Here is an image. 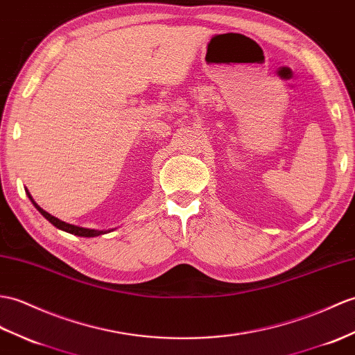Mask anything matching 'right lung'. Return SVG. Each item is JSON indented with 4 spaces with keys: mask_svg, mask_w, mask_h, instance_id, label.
Returning a JSON list of instances; mask_svg holds the SVG:
<instances>
[{
    "mask_svg": "<svg viewBox=\"0 0 355 355\" xmlns=\"http://www.w3.org/2000/svg\"><path fill=\"white\" fill-rule=\"evenodd\" d=\"M27 195H28V198L31 200V202L35 204V207L40 211V215H44V218H46L49 222H51V224L54 225V227H57L59 230H63V232H66V233H71V234H76V236H81V237H95V236H100V234H104L105 232H100V230H90V228H83V227H77V225H71V224H66V222H63V220H60V219H57L55 216H51L49 215V213H46L44 209H40L39 205L33 201V198H31V195H30V192L27 191Z\"/></svg>",
    "mask_w": 355,
    "mask_h": 355,
    "instance_id": "add662e5",
    "label": "right lung"
}]
</instances>
